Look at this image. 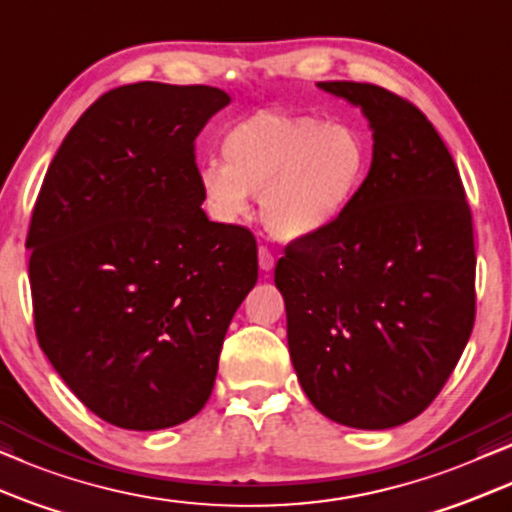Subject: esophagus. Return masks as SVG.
Returning <instances> with one entry per match:
<instances>
[{"label": "esophagus", "instance_id": "obj_1", "mask_svg": "<svg viewBox=\"0 0 512 512\" xmlns=\"http://www.w3.org/2000/svg\"><path fill=\"white\" fill-rule=\"evenodd\" d=\"M257 260H260L262 271H271V269H274V264H276L274 252H271L267 245H260V250H257Z\"/></svg>", "mask_w": 512, "mask_h": 512}]
</instances>
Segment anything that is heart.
<instances>
[{
  "label": "heart",
  "instance_id": "heart-1",
  "mask_svg": "<svg viewBox=\"0 0 512 512\" xmlns=\"http://www.w3.org/2000/svg\"><path fill=\"white\" fill-rule=\"evenodd\" d=\"M222 163L196 173L201 199L220 222H236L260 194L271 236L306 241L342 220L370 173V145L356 126L288 109H260L222 135Z\"/></svg>",
  "mask_w": 512,
  "mask_h": 512
}]
</instances>
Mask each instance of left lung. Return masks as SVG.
<instances>
[{
  "mask_svg": "<svg viewBox=\"0 0 512 512\" xmlns=\"http://www.w3.org/2000/svg\"><path fill=\"white\" fill-rule=\"evenodd\" d=\"M363 109L372 166L325 234L276 264L288 349L306 398L342 426L381 431L442 391L475 323L473 217L424 112L374 84L318 81Z\"/></svg>",
  "mask_w": 512,
  "mask_h": 512,
  "instance_id": "left-lung-1",
  "label": "left lung"
}]
</instances>
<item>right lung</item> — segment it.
<instances>
[{
  "mask_svg": "<svg viewBox=\"0 0 512 512\" xmlns=\"http://www.w3.org/2000/svg\"><path fill=\"white\" fill-rule=\"evenodd\" d=\"M229 102L213 86L107 91L67 133L34 203L39 346L112 426L159 431L199 414L257 283L255 236L210 222L196 182V135Z\"/></svg>",
  "mask_w": 512,
  "mask_h": 512,
  "instance_id": "right-lung-1",
  "label": "right lung"
}]
</instances>
